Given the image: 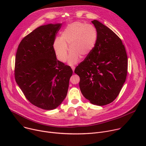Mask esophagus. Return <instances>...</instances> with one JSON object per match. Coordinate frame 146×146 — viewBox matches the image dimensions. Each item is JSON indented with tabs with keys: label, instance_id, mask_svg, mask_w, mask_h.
Wrapping results in <instances>:
<instances>
[{
	"label": "esophagus",
	"instance_id": "1",
	"mask_svg": "<svg viewBox=\"0 0 146 146\" xmlns=\"http://www.w3.org/2000/svg\"><path fill=\"white\" fill-rule=\"evenodd\" d=\"M71 68H72V70H73V72H74V69H75V67H74V66H72Z\"/></svg>",
	"mask_w": 146,
	"mask_h": 146
}]
</instances>
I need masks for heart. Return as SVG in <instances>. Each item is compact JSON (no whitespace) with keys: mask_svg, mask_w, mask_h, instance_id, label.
Instances as JSON below:
<instances>
[{"mask_svg":"<svg viewBox=\"0 0 146 146\" xmlns=\"http://www.w3.org/2000/svg\"><path fill=\"white\" fill-rule=\"evenodd\" d=\"M98 32L91 24L76 21L72 23L62 32L60 37L56 38L53 47L59 60L64 62L68 58L69 46L70 51L68 56V64L73 65L93 51L97 43Z\"/></svg>","mask_w":146,"mask_h":146,"instance_id":"heart-1","label":"heart"}]
</instances>
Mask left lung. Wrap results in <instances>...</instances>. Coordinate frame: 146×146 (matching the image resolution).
Masks as SVG:
<instances>
[{"label":"left lung","mask_w":146,"mask_h":146,"mask_svg":"<svg viewBox=\"0 0 146 146\" xmlns=\"http://www.w3.org/2000/svg\"><path fill=\"white\" fill-rule=\"evenodd\" d=\"M98 32L95 47L76 68L82 94L90 103L104 106L117 97L127 75L128 58L119 37L98 20H94Z\"/></svg>","instance_id":"1"}]
</instances>
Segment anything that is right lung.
<instances>
[{"mask_svg": "<svg viewBox=\"0 0 146 146\" xmlns=\"http://www.w3.org/2000/svg\"><path fill=\"white\" fill-rule=\"evenodd\" d=\"M62 24L40 26L21 41L15 55V79L33 105L50 110L66 98L73 70L56 59L53 44Z\"/></svg>", "mask_w": 146, "mask_h": 146, "instance_id": "1", "label": "right lung"}]
</instances>
